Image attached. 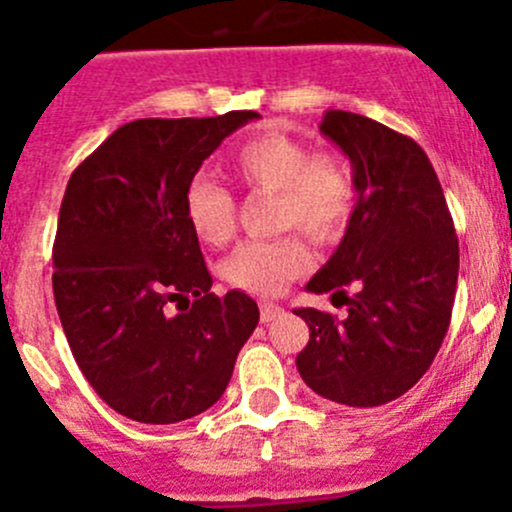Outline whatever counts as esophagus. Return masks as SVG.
Returning a JSON list of instances; mask_svg holds the SVG:
<instances>
[{"label":"esophagus","instance_id":"esophagus-1","mask_svg":"<svg viewBox=\"0 0 512 512\" xmlns=\"http://www.w3.org/2000/svg\"><path fill=\"white\" fill-rule=\"evenodd\" d=\"M281 314H284V307H279V304H261V322H264V325L274 322Z\"/></svg>","mask_w":512,"mask_h":512}]
</instances>
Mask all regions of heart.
I'll use <instances>...</instances> for the list:
<instances>
[{"instance_id":"1","label":"heart","mask_w":512,"mask_h":512,"mask_svg":"<svg viewBox=\"0 0 512 512\" xmlns=\"http://www.w3.org/2000/svg\"><path fill=\"white\" fill-rule=\"evenodd\" d=\"M228 170L251 192L274 195V228H299L317 243H332L345 233L358 205L353 172L337 154L284 134L248 139L228 159ZM185 215L192 233L208 246H223L236 231V198L210 177H195L185 190ZM309 266V251L299 236L243 243L225 261V279L243 292L276 297Z\"/></svg>"}]
</instances>
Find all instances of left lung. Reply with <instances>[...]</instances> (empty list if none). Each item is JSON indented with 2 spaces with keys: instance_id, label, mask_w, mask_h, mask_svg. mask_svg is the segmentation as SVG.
<instances>
[{
  "instance_id": "1",
  "label": "left lung",
  "mask_w": 512,
  "mask_h": 512,
  "mask_svg": "<svg viewBox=\"0 0 512 512\" xmlns=\"http://www.w3.org/2000/svg\"><path fill=\"white\" fill-rule=\"evenodd\" d=\"M320 131L353 162L358 205L307 289L342 294L348 317L294 309L309 327L297 370L322 398L370 409L403 396L437 358L452 320L459 241L437 172L414 139L350 111H327Z\"/></svg>"
}]
</instances>
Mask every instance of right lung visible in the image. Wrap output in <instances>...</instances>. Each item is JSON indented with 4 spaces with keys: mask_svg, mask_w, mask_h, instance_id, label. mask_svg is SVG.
<instances>
[{
    "mask_svg": "<svg viewBox=\"0 0 512 512\" xmlns=\"http://www.w3.org/2000/svg\"><path fill=\"white\" fill-rule=\"evenodd\" d=\"M251 119L259 114L137 119L70 175L53 246L55 307L86 381L126 419L203 414L259 325L248 294L210 292L185 215L200 164Z\"/></svg>",
    "mask_w": 512,
    "mask_h": 512,
    "instance_id": "1",
    "label": "right lung"
}]
</instances>
